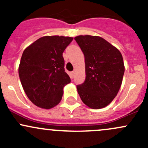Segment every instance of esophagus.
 I'll list each match as a JSON object with an SVG mask.
<instances>
[{
  "instance_id": "34e87169",
  "label": "esophagus",
  "mask_w": 148,
  "mask_h": 148,
  "mask_svg": "<svg viewBox=\"0 0 148 148\" xmlns=\"http://www.w3.org/2000/svg\"><path fill=\"white\" fill-rule=\"evenodd\" d=\"M74 77V71H71V78L73 79Z\"/></svg>"
}]
</instances>
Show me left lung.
Instances as JSON below:
<instances>
[{
	"label": "left lung",
	"mask_w": 148,
	"mask_h": 148,
	"mask_svg": "<svg viewBox=\"0 0 148 148\" xmlns=\"http://www.w3.org/2000/svg\"><path fill=\"white\" fill-rule=\"evenodd\" d=\"M84 55V82L77 86L80 98L92 109L108 105L117 96L125 73L120 51L99 36L74 38Z\"/></svg>",
	"instance_id": "obj_1"
}]
</instances>
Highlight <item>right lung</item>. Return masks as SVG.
<instances>
[{
	"label": "right lung",
	"mask_w": 148,
	"mask_h": 148,
	"mask_svg": "<svg viewBox=\"0 0 148 148\" xmlns=\"http://www.w3.org/2000/svg\"><path fill=\"white\" fill-rule=\"evenodd\" d=\"M72 40L71 37L44 36L23 51L19 77L28 99L35 105L50 109L62 99L64 86L71 82L62 55Z\"/></svg>",
	"instance_id": "1"
}]
</instances>
